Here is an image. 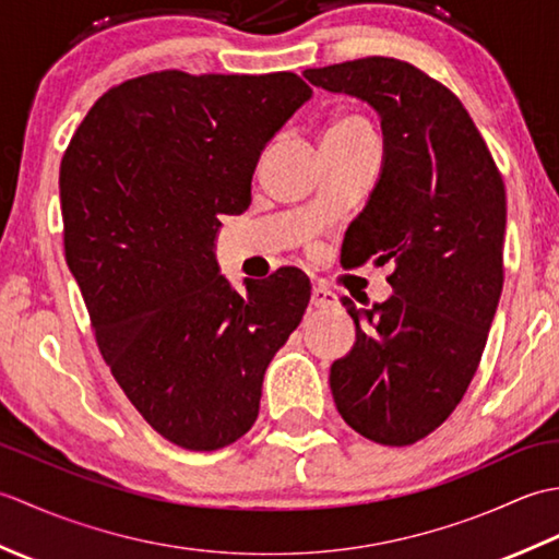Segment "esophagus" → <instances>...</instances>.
Here are the masks:
<instances>
[{
  "instance_id": "esophagus-1",
  "label": "esophagus",
  "mask_w": 559,
  "mask_h": 559,
  "mask_svg": "<svg viewBox=\"0 0 559 559\" xmlns=\"http://www.w3.org/2000/svg\"><path fill=\"white\" fill-rule=\"evenodd\" d=\"M310 302H312V307H317V310H326V307H336L338 298H336V293H331L329 288L317 286V288H312Z\"/></svg>"
}]
</instances>
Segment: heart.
<instances>
[{
	"label": "heart",
	"mask_w": 559,
	"mask_h": 559,
	"mask_svg": "<svg viewBox=\"0 0 559 559\" xmlns=\"http://www.w3.org/2000/svg\"><path fill=\"white\" fill-rule=\"evenodd\" d=\"M324 139L331 141H365L374 139L370 124H367L360 115H341L326 127Z\"/></svg>",
	"instance_id": "heart-1"
}]
</instances>
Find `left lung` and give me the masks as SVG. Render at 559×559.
<instances>
[{"label":"left lung","instance_id":"1","mask_svg":"<svg viewBox=\"0 0 559 559\" xmlns=\"http://www.w3.org/2000/svg\"><path fill=\"white\" fill-rule=\"evenodd\" d=\"M302 76L382 122V170L341 261L391 264L394 295L372 307L343 298L355 343L329 384L355 432L408 447L454 413L478 370L504 283V182L461 100L418 67L365 57Z\"/></svg>","mask_w":559,"mask_h":559}]
</instances>
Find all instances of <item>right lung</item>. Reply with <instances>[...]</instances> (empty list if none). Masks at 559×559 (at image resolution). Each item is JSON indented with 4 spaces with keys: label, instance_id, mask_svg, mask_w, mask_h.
Listing matches in <instances>:
<instances>
[{
    "label": "right lung",
    "instance_id": "add662e5",
    "mask_svg": "<svg viewBox=\"0 0 559 559\" xmlns=\"http://www.w3.org/2000/svg\"><path fill=\"white\" fill-rule=\"evenodd\" d=\"M310 96L290 71H156L98 98L62 158L67 266L98 348L182 449L216 451L254 425L266 367L310 302L300 269L237 293L213 252L221 216L252 201L261 151Z\"/></svg>",
    "mask_w": 559,
    "mask_h": 559
}]
</instances>
